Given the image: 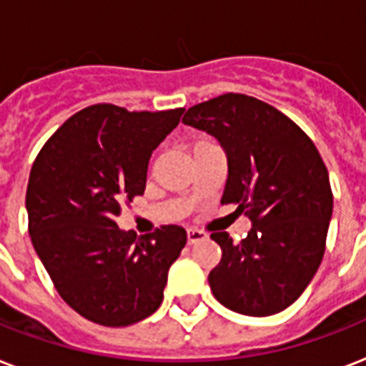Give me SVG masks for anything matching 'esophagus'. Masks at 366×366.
<instances>
[{"mask_svg": "<svg viewBox=\"0 0 366 366\" xmlns=\"http://www.w3.org/2000/svg\"><path fill=\"white\" fill-rule=\"evenodd\" d=\"M203 239H207L205 232H201V229H188V244L199 243Z\"/></svg>", "mask_w": 366, "mask_h": 366, "instance_id": "esophagus-1", "label": "esophagus"}]
</instances>
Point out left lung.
Masks as SVG:
<instances>
[{
	"label": "left lung",
	"mask_w": 366,
	"mask_h": 366,
	"mask_svg": "<svg viewBox=\"0 0 366 366\" xmlns=\"http://www.w3.org/2000/svg\"><path fill=\"white\" fill-rule=\"evenodd\" d=\"M186 125L220 142L228 159L222 205L235 203L252 228L241 243L211 235L222 260L214 298L235 313L266 317L300 298L325 254L332 217L329 171L315 144L273 106L228 93L186 112Z\"/></svg>",
	"instance_id": "left-lung-1"
}]
</instances>
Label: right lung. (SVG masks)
<instances>
[{
	"label": "right lung",
	"instance_id": "1",
	"mask_svg": "<svg viewBox=\"0 0 366 366\" xmlns=\"http://www.w3.org/2000/svg\"><path fill=\"white\" fill-rule=\"evenodd\" d=\"M182 114L89 106L49 138L31 167V244L62 300L93 323L127 327L163 302L186 229L161 226L137 235L116 218L123 201L144 194L149 157Z\"/></svg>",
	"mask_w": 366,
	"mask_h": 366
}]
</instances>
